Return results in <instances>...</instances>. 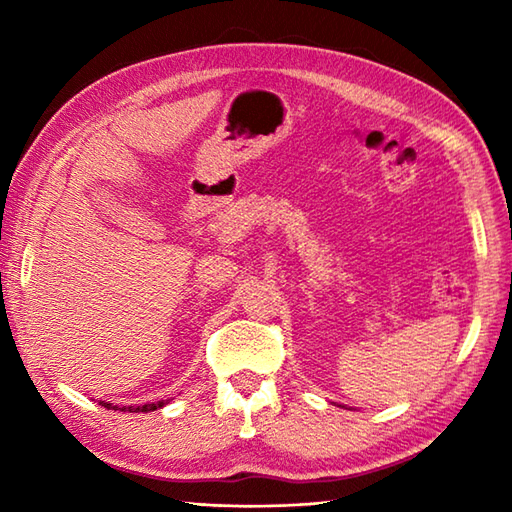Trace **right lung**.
I'll return each mask as SVG.
<instances>
[{
  "mask_svg": "<svg viewBox=\"0 0 512 512\" xmlns=\"http://www.w3.org/2000/svg\"><path fill=\"white\" fill-rule=\"evenodd\" d=\"M165 405H169V400H158V402H145V405H138V407H118L114 405V402H105L101 400V407L105 409H114V411H129V413H147V411H156V409H162Z\"/></svg>",
  "mask_w": 512,
  "mask_h": 512,
  "instance_id": "right-lung-1",
  "label": "right lung"
}]
</instances>
